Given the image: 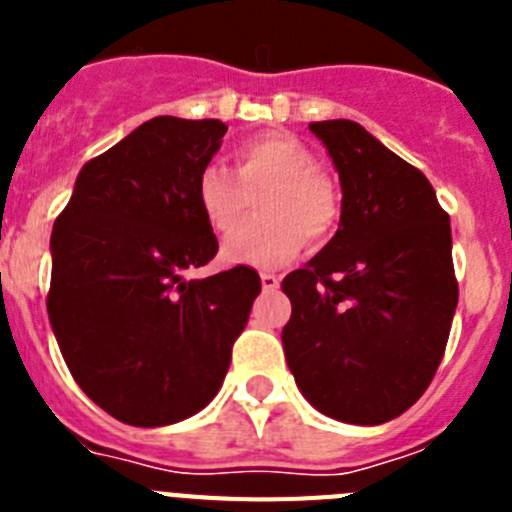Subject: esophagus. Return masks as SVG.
<instances>
[{"label":"esophagus","instance_id":"esophagus-1","mask_svg":"<svg viewBox=\"0 0 512 512\" xmlns=\"http://www.w3.org/2000/svg\"><path fill=\"white\" fill-rule=\"evenodd\" d=\"M279 282H282V279H279L277 274H271V271H261V287H264L266 292H274V289L279 287Z\"/></svg>","mask_w":512,"mask_h":512}]
</instances>
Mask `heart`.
<instances>
[{
	"label": "heart",
	"mask_w": 512,
	"mask_h": 512,
	"mask_svg": "<svg viewBox=\"0 0 512 512\" xmlns=\"http://www.w3.org/2000/svg\"><path fill=\"white\" fill-rule=\"evenodd\" d=\"M233 171L207 164L197 174L194 202L210 230H234L260 194V217L223 243V261L279 266L305 248L320 246L341 223L336 182L315 166V153L289 133H261L233 151Z\"/></svg>",
	"instance_id": "heart-1"
}]
</instances>
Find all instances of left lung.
Returning a JSON list of instances; mask_svg holds the SVG:
<instances>
[{"label":"left lung","instance_id":"1","mask_svg":"<svg viewBox=\"0 0 512 512\" xmlns=\"http://www.w3.org/2000/svg\"><path fill=\"white\" fill-rule=\"evenodd\" d=\"M341 179L328 246L287 274L289 372L312 408L354 425L397 418L431 384L459 302L451 223L423 171L359 122L323 120Z\"/></svg>","mask_w":512,"mask_h":512}]
</instances>
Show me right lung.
Returning a JSON list of instances; mask_svg holds the SVG:
<instances>
[{
  "label": "right lung",
  "instance_id": "1",
  "mask_svg": "<svg viewBox=\"0 0 512 512\" xmlns=\"http://www.w3.org/2000/svg\"><path fill=\"white\" fill-rule=\"evenodd\" d=\"M228 125L161 115L79 171L53 223L48 318L76 384L140 428L200 413L261 292L248 266L184 279L217 253L194 184Z\"/></svg>",
  "mask_w": 512,
  "mask_h": 512
}]
</instances>
